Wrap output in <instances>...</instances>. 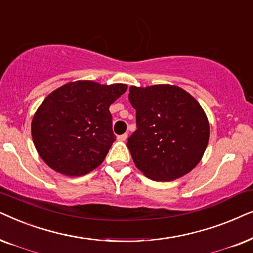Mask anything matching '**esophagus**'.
Segmentation results:
<instances>
[{"label":"esophagus","mask_w":253,"mask_h":253,"mask_svg":"<svg viewBox=\"0 0 253 253\" xmlns=\"http://www.w3.org/2000/svg\"><path fill=\"white\" fill-rule=\"evenodd\" d=\"M127 136H128V135H127V134L125 133V134H121V135H118L117 139H118V141H126Z\"/></svg>","instance_id":"1"}]
</instances>
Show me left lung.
I'll list each match as a JSON object with an SVG mask.
<instances>
[{"label": "left lung", "mask_w": 253, "mask_h": 253, "mask_svg": "<svg viewBox=\"0 0 253 253\" xmlns=\"http://www.w3.org/2000/svg\"><path fill=\"white\" fill-rule=\"evenodd\" d=\"M128 100L136 112V130L127 147L137 169L156 181L190 172L210 140V124L200 104L169 84L130 86Z\"/></svg>", "instance_id": "obj_1"}]
</instances>
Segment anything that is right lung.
Returning a JSON list of instances; mask_svg holds the SVG:
<instances>
[{
    "instance_id": "add662e5",
    "label": "right lung",
    "mask_w": 253,
    "mask_h": 253,
    "mask_svg": "<svg viewBox=\"0 0 253 253\" xmlns=\"http://www.w3.org/2000/svg\"><path fill=\"white\" fill-rule=\"evenodd\" d=\"M126 90V84L77 81L47 96L31 126L47 166L66 176H83L100 166L116 141L110 105Z\"/></svg>"
}]
</instances>
